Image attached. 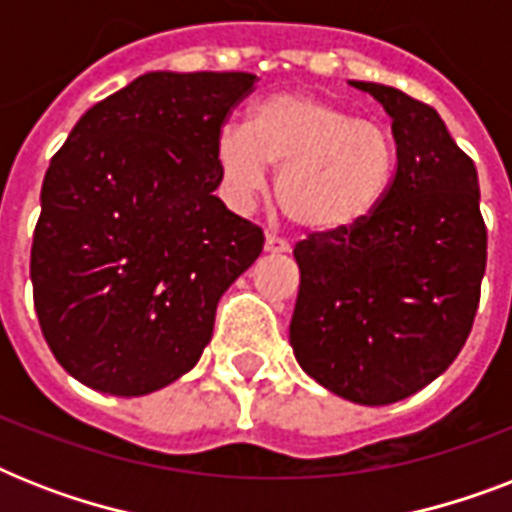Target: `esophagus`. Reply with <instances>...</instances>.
Masks as SVG:
<instances>
[{"mask_svg": "<svg viewBox=\"0 0 512 512\" xmlns=\"http://www.w3.org/2000/svg\"><path fill=\"white\" fill-rule=\"evenodd\" d=\"M265 252H268V255H287L289 244L281 239V236H276V233H268V236H265Z\"/></svg>", "mask_w": 512, "mask_h": 512, "instance_id": "obj_1", "label": "esophagus"}]
</instances>
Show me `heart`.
Returning a JSON list of instances; mask_svg holds the SVG:
<instances>
[{"label": "heart", "mask_w": 512, "mask_h": 512, "mask_svg": "<svg viewBox=\"0 0 512 512\" xmlns=\"http://www.w3.org/2000/svg\"><path fill=\"white\" fill-rule=\"evenodd\" d=\"M215 159L241 204L265 191L297 231L335 239L358 231L385 204L396 175V143L382 124L311 92H276L252 108L247 127L217 132Z\"/></svg>", "instance_id": "1"}]
</instances>
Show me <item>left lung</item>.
Returning a JSON list of instances; mask_svg holds the SVG:
<instances>
[{"label":"left lung","mask_w":512,"mask_h":512,"mask_svg":"<svg viewBox=\"0 0 512 512\" xmlns=\"http://www.w3.org/2000/svg\"><path fill=\"white\" fill-rule=\"evenodd\" d=\"M393 119L396 177L358 231L295 247L289 324L297 364L329 393L396 404L449 369L473 327L486 271L478 172L444 119L396 87L350 82Z\"/></svg>","instance_id":"8db88e82"}]
</instances>
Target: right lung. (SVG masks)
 I'll list each match as a JSON object with an SVG mask.
<instances>
[{"label":"right lung","instance_id":"1","mask_svg":"<svg viewBox=\"0 0 512 512\" xmlns=\"http://www.w3.org/2000/svg\"><path fill=\"white\" fill-rule=\"evenodd\" d=\"M244 71H148L74 124L42 183L31 247L44 340L74 380L146 396L191 372L263 231L215 196Z\"/></svg>","mask_w":512,"mask_h":512}]
</instances>
